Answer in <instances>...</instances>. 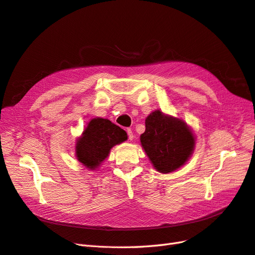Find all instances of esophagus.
I'll use <instances>...</instances> for the list:
<instances>
[{
  "label": "esophagus",
  "instance_id": "1",
  "mask_svg": "<svg viewBox=\"0 0 255 255\" xmlns=\"http://www.w3.org/2000/svg\"><path fill=\"white\" fill-rule=\"evenodd\" d=\"M127 132H128V139H129V140H133L134 135H133L132 129H130V128H128V129H127Z\"/></svg>",
  "mask_w": 255,
  "mask_h": 255
}]
</instances>
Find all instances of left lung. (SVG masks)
Wrapping results in <instances>:
<instances>
[{"instance_id":"1","label":"left lung","mask_w":255,"mask_h":255,"mask_svg":"<svg viewBox=\"0 0 255 255\" xmlns=\"http://www.w3.org/2000/svg\"><path fill=\"white\" fill-rule=\"evenodd\" d=\"M140 142L153 167L160 173H170L189 159L196 137L183 120L157 110L145 118Z\"/></svg>"}]
</instances>
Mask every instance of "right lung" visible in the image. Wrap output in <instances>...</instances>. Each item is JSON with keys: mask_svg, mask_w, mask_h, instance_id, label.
<instances>
[{"mask_svg": "<svg viewBox=\"0 0 255 255\" xmlns=\"http://www.w3.org/2000/svg\"><path fill=\"white\" fill-rule=\"evenodd\" d=\"M127 139L126 130L109 119L94 118L76 140V158L86 168L95 170L109 156L114 145Z\"/></svg>", "mask_w": 255, "mask_h": 255, "instance_id": "obj_1", "label": "right lung"}]
</instances>
